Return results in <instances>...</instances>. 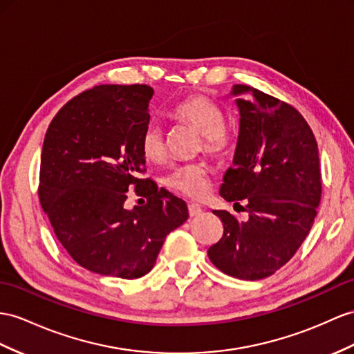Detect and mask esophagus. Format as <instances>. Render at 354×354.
<instances>
[{
    "instance_id": "34e87169",
    "label": "esophagus",
    "mask_w": 354,
    "mask_h": 354,
    "mask_svg": "<svg viewBox=\"0 0 354 354\" xmlns=\"http://www.w3.org/2000/svg\"><path fill=\"white\" fill-rule=\"evenodd\" d=\"M202 212H203V209H202L201 205L188 203V214H189V216H192V218H194V216L202 215Z\"/></svg>"
}]
</instances>
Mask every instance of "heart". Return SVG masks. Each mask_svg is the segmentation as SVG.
Returning <instances> with one entry per match:
<instances>
[{
  "label": "heart",
  "instance_id": "heart-1",
  "mask_svg": "<svg viewBox=\"0 0 354 354\" xmlns=\"http://www.w3.org/2000/svg\"><path fill=\"white\" fill-rule=\"evenodd\" d=\"M171 116L178 121L193 125L205 138L207 152L220 156L230 148V134L224 129L225 116L221 107L206 97H192L179 103ZM140 152L151 162H160L166 158L165 131L156 122H149L142 133ZM166 185L174 192L189 197H202L207 192V170L198 162L179 166L166 176Z\"/></svg>",
  "mask_w": 354,
  "mask_h": 354
}]
</instances>
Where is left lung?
<instances>
[{"label":"left lung","instance_id":"obj_1","mask_svg":"<svg viewBox=\"0 0 354 354\" xmlns=\"http://www.w3.org/2000/svg\"><path fill=\"white\" fill-rule=\"evenodd\" d=\"M230 95L239 134L220 196L234 206L245 202L248 220L214 211L224 233L207 256L224 274L254 281L284 266L313 227L322 197L319 148L295 107L248 85H233Z\"/></svg>","mask_w":354,"mask_h":354}]
</instances>
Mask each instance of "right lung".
Masks as SVG:
<instances>
[{
	"instance_id": "obj_1",
	"label": "right lung",
	"mask_w": 354,
	"mask_h": 354,
	"mask_svg": "<svg viewBox=\"0 0 354 354\" xmlns=\"http://www.w3.org/2000/svg\"><path fill=\"white\" fill-rule=\"evenodd\" d=\"M152 95L148 85L94 86L70 100L44 136L41 207L71 259L98 275H147L167 234L188 218L183 198L142 178ZM131 187L147 205L126 209Z\"/></svg>"
}]
</instances>
